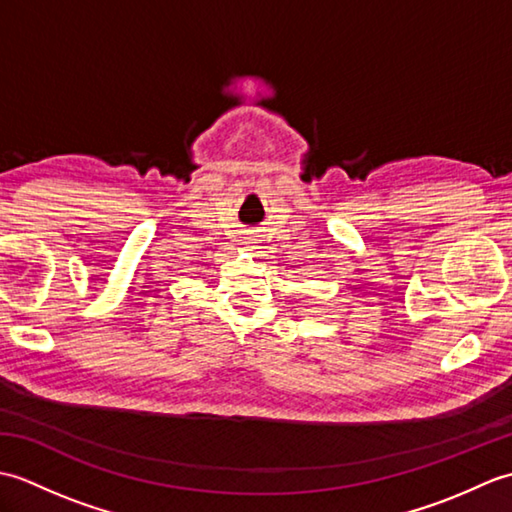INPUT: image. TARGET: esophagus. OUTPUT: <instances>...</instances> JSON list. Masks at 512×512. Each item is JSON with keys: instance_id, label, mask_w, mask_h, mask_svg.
Instances as JSON below:
<instances>
[{"instance_id": "1", "label": "esophagus", "mask_w": 512, "mask_h": 512, "mask_svg": "<svg viewBox=\"0 0 512 512\" xmlns=\"http://www.w3.org/2000/svg\"><path fill=\"white\" fill-rule=\"evenodd\" d=\"M244 244H248V246H253V244H257V237H255V235H250V233H248V235L244 237Z\"/></svg>"}]
</instances>
